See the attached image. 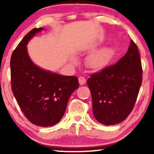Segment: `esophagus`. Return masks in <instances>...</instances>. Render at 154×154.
I'll use <instances>...</instances> for the list:
<instances>
[{
  "label": "esophagus",
  "mask_w": 154,
  "mask_h": 154,
  "mask_svg": "<svg viewBox=\"0 0 154 154\" xmlns=\"http://www.w3.org/2000/svg\"><path fill=\"white\" fill-rule=\"evenodd\" d=\"M78 79H79V85H83L86 82L85 78L84 77H82V76H80V77H79Z\"/></svg>",
  "instance_id": "obj_1"
}]
</instances>
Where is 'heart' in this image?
Wrapping results in <instances>:
<instances>
[{"label": "heart", "instance_id": "heart-1", "mask_svg": "<svg viewBox=\"0 0 154 154\" xmlns=\"http://www.w3.org/2000/svg\"><path fill=\"white\" fill-rule=\"evenodd\" d=\"M111 51L109 49H104L98 54H95L91 59L90 65L93 68H100L103 66L110 59Z\"/></svg>", "mask_w": 154, "mask_h": 154}]
</instances>
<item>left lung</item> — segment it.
<instances>
[{
	"label": "left lung",
	"mask_w": 154,
	"mask_h": 154,
	"mask_svg": "<svg viewBox=\"0 0 154 154\" xmlns=\"http://www.w3.org/2000/svg\"><path fill=\"white\" fill-rule=\"evenodd\" d=\"M142 75L138 49L131 40L127 54L117 63L88 79L95 119L104 125H114L126 119L135 106Z\"/></svg>",
	"instance_id": "obj_1"
}]
</instances>
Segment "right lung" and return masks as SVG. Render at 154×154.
I'll use <instances>...</instances> for the list:
<instances>
[{"instance_id":"right-lung-1","label":"right lung","mask_w":154,"mask_h":154,"mask_svg":"<svg viewBox=\"0 0 154 154\" xmlns=\"http://www.w3.org/2000/svg\"><path fill=\"white\" fill-rule=\"evenodd\" d=\"M43 29H32L14 51L10 62L11 82L13 94L26 119L37 126L51 127L63 117L79 82L77 77L45 71L31 61L26 45Z\"/></svg>"}]
</instances>
